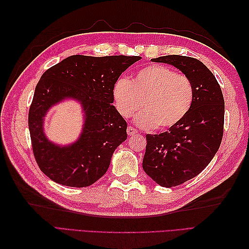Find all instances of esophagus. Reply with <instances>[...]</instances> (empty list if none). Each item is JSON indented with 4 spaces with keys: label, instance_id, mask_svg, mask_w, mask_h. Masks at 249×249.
I'll use <instances>...</instances> for the list:
<instances>
[{
    "label": "esophagus",
    "instance_id": "1",
    "mask_svg": "<svg viewBox=\"0 0 249 249\" xmlns=\"http://www.w3.org/2000/svg\"><path fill=\"white\" fill-rule=\"evenodd\" d=\"M137 133H138V131H137V129H135L134 127H131V126H128V127H127V134H128V136H134Z\"/></svg>",
    "mask_w": 249,
    "mask_h": 249
}]
</instances>
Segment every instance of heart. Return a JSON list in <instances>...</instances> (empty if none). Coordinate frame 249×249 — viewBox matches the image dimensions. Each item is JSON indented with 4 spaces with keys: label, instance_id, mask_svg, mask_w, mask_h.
Segmentation results:
<instances>
[{
    "label": "heart",
    "instance_id": "heart-1",
    "mask_svg": "<svg viewBox=\"0 0 249 249\" xmlns=\"http://www.w3.org/2000/svg\"><path fill=\"white\" fill-rule=\"evenodd\" d=\"M113 97L116 109L124 118L136 116L140 127L160 129L174 127L189 112L194 87L189 79L162 65L142 68L133 80L122 78L115 83Z\"/></svg>",
    "mask_w": 249,
    "mask_h": 249
}]
</instances>
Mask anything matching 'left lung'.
<instances>
[{"label":"left lung","mask_w":249,"mask_h":249,"mask_svg":"<svg viewBox=\"0 0 249 249\" xmlns=\"http://www.w3.org/2000/svg\"><path fill=\"white\" fill-rule=\"evenodd\" d=\"M151 61L178 68L193 83L194 100L187 115L160 135H146L144 172L162 187L197 177L217 153L224 133L225 102L215 76L202 62L183 55Z\"/></svg>","instance_id":"obj_1"}]
</instances>
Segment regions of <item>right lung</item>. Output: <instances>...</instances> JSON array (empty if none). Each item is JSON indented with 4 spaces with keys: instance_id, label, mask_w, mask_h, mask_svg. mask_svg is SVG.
Returning a JSON list of instances; mask_svg holds the SVG:
<instances>
[{
    "instance_id": "right-lung-1",
    "label": "right lung",
    "mask_w": 249,
    "mask_h": 249,
    "mask_svg": "<svg viewBox=\"0 0 249 249\" xmlns=\"http://www.w3.org/2000/svg\"><path fill=\"white\" fill-rule=\"evenodd\" d=\"M141 56L71 55L47 70L35 88L29 128L35 160L55 183L87 187L107 172L116 147L127 138V123L115 109L119 77ZM75 100L84 124L75 142L62 146L44 133V118L54 105Z\"/></svg>"
}]
</instances>
